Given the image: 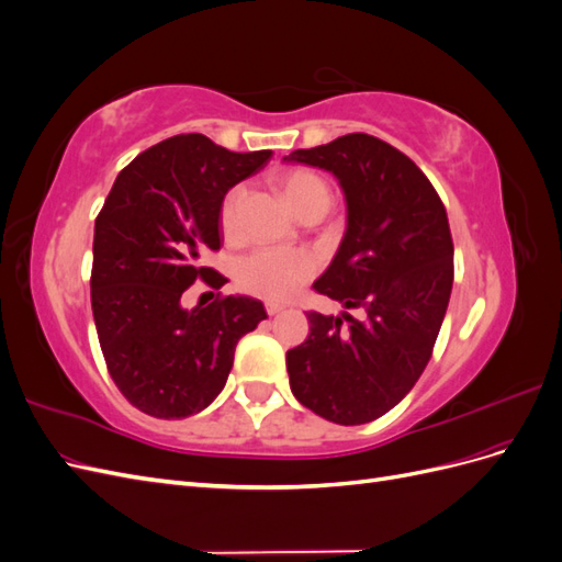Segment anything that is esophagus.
<instances>
[{"mask_svg": "<svg viewBox=\"0 0 562 562\" xmlns=\"http://www.w3.org/2000/svg\"><path fill=\"white\" fill-rule=\"evenodd\" d=\"M265 310H267L269 316H277V314H281L285 307H283V304H279V302H267Z\"/></svg>", "mask_w": 562, "mask_h": 562, "instance_id": "1", "label": "esophagus"}]
</instances>
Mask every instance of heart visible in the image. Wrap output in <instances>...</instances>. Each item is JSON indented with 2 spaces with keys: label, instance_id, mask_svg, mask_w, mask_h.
Masks as SVG:
<instances>
[{
  "label": "heart",
  "instance_id": "b5f03b06",
  "mask_svg": "<svg viewBox=\"0 0 562 562\" xmlns=\"http://www.w3.org/2000/svg\"><path fill=\"white\" fill-rule=\"evenodd\" d=\"M281 190L291 209L300 213L316 199H328V187L312 171H291L281 178ZM244 199V187H232L220 203V229L225 236L236 234V217ZM314 258L310 252L295 248H258L234 265V283L239 291L269 300L283 302L297 288L314 277Z\"/></svg>",
  "mask_w": 562,
  "mask_h": 562
}]
</instances>
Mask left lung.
<instances>
[{"label": "left lung", "instance_id": "obj_1", "mask_svg": "<svg viewBox=\"0 0 562 562\" xmlns=\"http://www.w3.org/2000/svg\"><path fill=\"white\" fill-rule=\"evenodd\" d=\"M285 161L330 171L347 199V232L314 291L345 312H307L310 337L285 353L295 398L323 419L366 424L415 386L452 291L443 201L417 164L368 133L295 149Z\"/></svg>", "mask_w": 562, "mask_h": 562}]
</instances>
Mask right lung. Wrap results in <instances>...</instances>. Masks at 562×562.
Masks as SVG:
<instances>
[{"label": "right lung", "mask_w": 562, "mask_h": 562, "mask_svg": "<svg viewBox=\"0 0 562 562\" xmlns=\"http://www.w3.org/2000/svg\"><path fill=\"white\" fill-rule=\"evenodd\" d=\"M271 149L229 151L201 133L173 135L116 176L95 217L91 307L114 384L131 405L182 419L223 391L239 339L267 318L262 302L215 297L182 307L194 281L223 288L201 267L220 248V203L258 173Z\"/></svg>", "instance_id": "obj_1"}]
</instances>
